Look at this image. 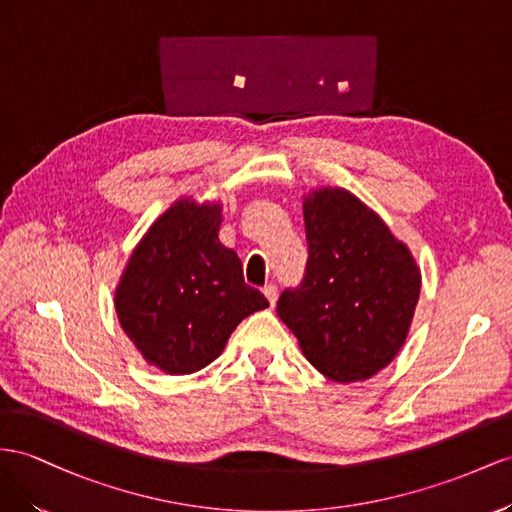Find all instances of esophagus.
Returning a JSON list of instances; mask_svg holds the SVG:
<instances>
[{
  "instance_id": "obj_1",
  "label": "esophagus",
  "mask_w": 512,
  "mask_h": 512,
  "mask_svg": "<svg viewBox=\"0 0 512 512\" xmlns=\"http://www.w3.org/2000/svg\"><path fill=\"white\" fill-rule=\"evenodd\" d=\"M264 294H266V298H268V303L274 307V303H277V285L268 283V285L264 287Z\"/></svg>"
}]
</instances>
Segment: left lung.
I'll return each instance as SVG.
<instances>
[{
  "label": "left lung",
  "instance_id": "1",
  "mask_svg": "<svg viewBox=\"0 0 512 512\" xmlns=\"http://www.w3.org/2000/svg\"><path fill=\"white\" fill-rule=\"evenodd\" d=\"M303 216L305 279L281 294L277 313L329 381H368L404 346L422 274L409 246L346 188L309 190Z\"/></svg>",
  "mask_w": 512,
  "mask_h": 512
}]
</instances>
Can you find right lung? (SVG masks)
<instances>
[{"instance_id":"1","label":"right lung","mask_w":512,"mask_h":512,"mask_svg":"<svg viewBox=\"0 0 512 512\" xmlns=\"http://www.w3.org/2000/svg\"><path fill=\"white\" fill-rule=\"evenodd\" d=\"M220 201L181 196L131 251L114 290L129 342L173 376L203 370L244 318L268 307L244 283L238 253L220 242Z\"/></svg>"}]
</instances>
